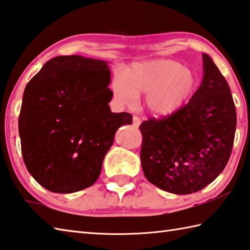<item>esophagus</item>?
Here are the masks:
<instances>
[{"label": "esophagus", "instance_id": "esophagus-1", "mask_svg": "<svg viewBox=\"0 0 250 250\" xmlns=\"http://www.w3.org/2000/svg\"><path fill=\"white\" fill-rule=\"evenodd\" d=\"M140 124H141V120L138 118V116L134 115V118H132V125H134V127H136V128H138Z\"/></svg>", "mask_w": 250, "mask_h": 250}]
</instances>
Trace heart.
<instances>
[{"label":"heart","instance_id":"b5f03b06","mask_svg":"<svg viewBox=\"0 0 250 250\" xmlns=\"http://www.w3.org/2000/svg\"><path fill=\"white\" fill-rule=\"evenodd\" d=\"M197 85L194 71L179 61L152 59L130 64L126 76L115 75L111 88L121 104H134L138 94H146V110L155 116L166 118L189 104Z\"/></svg>","mask_w":250,"mask_h":250}]
</instances>
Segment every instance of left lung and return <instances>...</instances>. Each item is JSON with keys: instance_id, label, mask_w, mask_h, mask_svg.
Segmentation results:
<instances>
[{"instance_id": "left-lung-1", "label": "left lung", "mask_w": 250, "mask_h": 250, "mask_svg": "<svg viewBox=\"0 0 250 250\" xmlns=\"http://www.w3.org/2000/svg\"><path fill=\"white\" fill-rule=\"evenodd\" d=\"M203 80L193 98L176 114L140 125L141 166L152 185L190 194L209 185L230 159L236 110L225 76L203 54Z\"/></svg>"}]
</instances>
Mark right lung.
<instances>
[{
	"mask_svg": "<svg viewBox=\"0 0 250 250\" xmlns=\"http://www.w3.org/2000/svg\"><path fill=\"white\" fill-rule=\"evenodd\" d=\"M108 61L80 55L48 60L23 91L18 129L24 165L55 193H73L98 179L121 126L132 123L109 103Z\"/></svg>",
	"mask_w": 250,
	"mask_h": 250,
	"instance_id": "1",
	"label": "right lung"
}]
</instances>
